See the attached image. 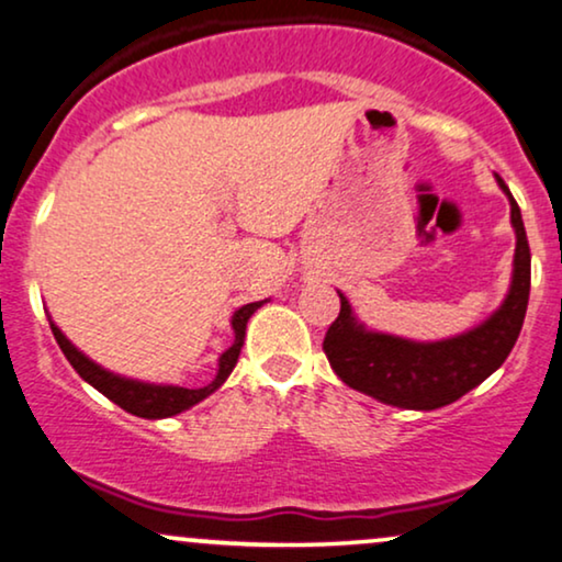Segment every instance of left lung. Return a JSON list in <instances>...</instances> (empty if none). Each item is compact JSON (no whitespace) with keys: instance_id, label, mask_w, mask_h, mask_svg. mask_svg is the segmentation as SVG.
<instances>
[{"instance_id":"left-lung-1","label":"left lung","mask_w":562,"mask_h":562,"mask_svg":"<svg viewBox=\"0 0 562 562\" xmlns=\"http://www.w3.org/2000/svg\"><path fill=\"white\" fill-rule=\"evenodd\" d=\"M498 186L512 201V224L516 229L514 281L504 307L475 330L451 340L411 344L395 335L363 330L351 315V304L338 294L340 312L327 327L323 351L348 387L407 411H436L468 395L508 359L527 315L531 252L519 203L501 178Z\"/></svg>"}]
</instances>
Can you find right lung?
<instances>
[{
  "label": "right lung",
  "instance_id": "obj_1",
  "mask_svg": "<svg viewBox=\"0 0 562 562\" xmlns=\"http://www.w3.org/2000/svg\"><path fill=\"white\" fill-rule=\"evenodd\" d=\"M260 304L263 302L245 304V307H239L235 312V317H232V327H235V344H232L227 351L222 353V359H218V371H216L214 382L206 384V387H199V390L157 387V384H144V382H134V379H123L119 374H111V371L100 369L98 363H92L85 353H79L77 348L71 346L67 338H64V333L58 330L54 323H50V330H54L58 348H61L64 356H67L69 363L75 367V371L85 379V382H90L94 390L103 392L108 400H113V403L123 407L126 413H134V415H138V418L155 420V418H170V415L183 413L191 405L201 403L203 397H209L214 390L222 387L224 379L229 376L232 369H235L239 351H243L247 319L252 317V312L258 310Z\"/></svg>",
  "mask_w": 562,
  "mask_h": 562
}]
</instances>
